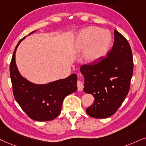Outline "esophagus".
I'll use <instances>...</instances> for the list:
<instances>
[{
	"label": "esophagus",
	"mask_w": 146,
	"mask_h": 146,
	"mask_svg": "<svg viewBox=\"0 0 146 146\" xmlns=\"http://www.w3.org/2000/svg\"><path fill=\"white\" fill-rule=\"evenodd\" d=\"M77 88H78V90H79V91H82L84 87V82H83L82 81L78 79V80H77Z\"/></svg>",
	"instance_id": "esophagus-1"
}]
</instances>
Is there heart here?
<instances>
[{
	"mask_svg": "<svg viewBox=\"0 0 146 146\" xmlns=\"http://www.w3.org/2000/svg\"><path fill=\"white\" fill-rule=\"evenodd\" d=\"M112 44L109 32L100 27L91 26L82 31L75 39L74 48L79 52L85 51V59L89 63L98 61L107 54Z\"/></svg>",
	"mask_w": 146,
	"mask_h": 146,
	"instance_id": "heart-1",
	"label": "heart"
}]
</instances>
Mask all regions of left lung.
<instances>
[{
	"instance_id": "1",
	"label": "left lung",
	"mask_w": 146,
	"mask_h": 146,
	"mask_svg": "<svg viewBox=\"0 0 146 146\" xmlns=\"http://www.w3.org/2000/svg\"><path fill=\"white\" fill-rule=\"evenodd\" d=\"M114 35L113 46L106 56L81 67L85 78L84 91L95 99L86 112L96 119L115 113L129 91L133 71L132 51L122 34L114 29Z\"/></svg>"
}]
</instances>
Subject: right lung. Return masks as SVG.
Masks as SVG:
<instances>
[{"label":"right lung","instance_id":"right-lung-1","mask_svg":"<svg viewBox=\"0 0 146 146\" xmlns=\"http://www.w3.org/2000/svg\"><path fill=\"white\" fill-rule=\"evenodd\" d=\"M25 38L16 46L10 63V76L15 99L32 119L37 121H51L59 115L64 98L77 90V75L73 73L67 78L45 85L34 84L23 78L17 68L15 52L20 42Z\"/></svg>","mask_w":146,"mask_h":146}]
</instances>
